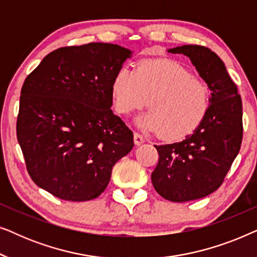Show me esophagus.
<instances>
[{"label":"esophagus","instance_id":"34e87169","mask_svg":"<svg viewBox=\"0 0 257 257\" xmlns=\"http://www.w3.org/2000/svg\"><path fill=\"white\" fill-rule=\"evenodd\" d=\"M133 139H135V144L137 146L142 145V144L145 142L144 137L142 135H139V133H137V132H135V135H133Z\"/></svg>","mask_w":257,"mask_h":257}]
</instances>
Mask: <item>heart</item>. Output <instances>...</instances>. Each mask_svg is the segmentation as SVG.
<instances>
[{
    "label": "heart",
    "instance_id": "1",
    "mask_svg": "<svg viewBox=\"0 0 257 257\" xmlns=\"http://www.w3.org/2000/svg\"><path fill=\"white\" fill-rule=\"evenodd\" d=\"M112 97L119 113L128 114L149 103L138 118L140 127L179 140L191 135L206 117L209 90L205 82L172 59L140 63L136 72L121 66L112 80Z\"/></svg>",
    "mask_w": 257,
    "mask_h": 257
}]
</instances>
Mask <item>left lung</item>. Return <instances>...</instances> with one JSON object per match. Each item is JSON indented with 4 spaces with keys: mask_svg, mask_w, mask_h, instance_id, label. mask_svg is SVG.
Wrapping results in <instances>:
<instances>
[{
    "mask_svg": "<svg viewBox=\"0 0 257 257\" xmlns=\"http://www.w3.org/2000/svg\"><path fill=\"white\" fill-rule=\"evenodd\" d=\"M191 59L210 90L206 117L180 143L156 146L159 161L151 179L164 199L186 202L215 192L240 151L242 100L223 62L210 49L181 45L168 49Z\"/></svg>",
    "mask_w": 257,
    "mask_h": 257,
    "instance_id": "1",
    "label": "left lung"
}]
</instances>
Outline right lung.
<instances>
[{
	"mask_svg": "<svg viewBox=\"0 0 257 257\" xmlns=\"http://www.w3.org/2000/svg\"><path fill=\"white\" fill-rule=\"evenodd\" d=\"M132 51L89 43L50 52L21 90L17 140L38 187L87 201L107 187L133 133L111 110L112 80Z\"/></svg>",
	"mask_w": 257,
	"mask_h": 257,
	"instance_id": "add662e5",
	"label": "right lung"
}]
</instances>
